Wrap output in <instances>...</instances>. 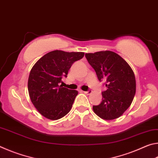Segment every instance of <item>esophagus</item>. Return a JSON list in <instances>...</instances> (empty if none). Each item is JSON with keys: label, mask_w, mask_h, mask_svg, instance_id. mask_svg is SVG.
I'll use <instances>...</instances> for the list:
<instances>
[{"label": "esophagus", "mask_w": 158, "mask_h": 158, "mask_svg": "<svg viewBox=\"0 0 158 158\" xmlns=\"http://www.w3.org/2000/svg\"><path fill=\"white\" fill-rule=\"evenodd\" d=\"M84 93H85V94H86V95H90V94H91L92 90H88V91H84Z\"/></svg>", "instance_id": "obj_1"}]
</instances>
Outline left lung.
Returning a JSON list of instances; mask_svg holds the SVG:
<instances>
[{
	"instance_id": "1",
	"label": "left lung",
	"mask_w": 158,
	"mask_h": 158,
	"mask_svg": "<svg viewBox=\"0 0 158 158\" xmlns=\"http://www.w3.org/2000/svg\"><path fill=\"white\" fill-rule=\"evenodd\" d=\"M85 56L95 69L99 81H106L107 88L102 93L101 103L93 106V111L105 120L122 116L132 104L136 93V80L132 68L123 58L111 51L85 53Z\"/></svg>"
}]
</instances>
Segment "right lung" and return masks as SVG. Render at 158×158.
<instances>
[{
    "instance_id": "obj_1",
    "label": "right lung",
    "mask_w": 158,
    "mask_h": 158,
    "mask_svg": "<svg viewBox=\"0 0 158 158\" xmlns=\"http://www.w3.org/2000/svg\"><path fill=\"white\" fill-rule=\"evenodd\" d=\"M84 56V52L55 50L40 58L32 68L28 81L29 96L44 117L58 120L71 110L78 91L58 84L67 77L72 65Z\"/></svg>"
}]
</instances>
